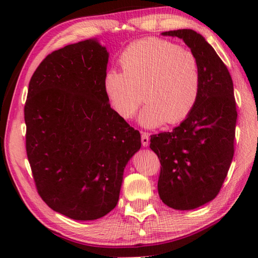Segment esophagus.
<instances>
[{"instance_id":"esophagus-1","label":"esophagus","mask_w":258,"mask_h":258,"mask_svg":"<svg viewBox=\"0 0 258 258\" xmlns=\"http://www.w3.org/2000/svg\"><path fill=\"white\" fill-rule=\"evenodd\" d=\"M141 140H142V146L143 147L146 148V147L149 146V133L143 132L141 134Z\"/></svg>"}]
</instances>
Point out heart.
Masks as SVG:
<instances>
[{"label":"heart","mask_w":258,"mask_h":258,"mask_svg":"<svg viewBox=\"0 0 258 258\" xmlns=\"http://www.w3.org/2000/svg\"><path fill=\"white\" fill-rule=\"evenodd\" d=\"M123 71L110 69L103 90L112 108L124 119L139 116L143 127L152 128L166 120L176 124L194 110L202 91V69L197 56L175 43L148 37L133 42L119 56Z\"/></svg>","instance_id":"obj_1"}]
</instances>
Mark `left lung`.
Listing matches in <instances>:
<instances>
[{
	"instance_id": "1",
	"label": "left lung",
	"mask_w": 258,
	"mask_h": 258,
	"mask_svg": "<svg viewBox=\"0 0 258 258\" xmlns=\"http://www.w3.org/2000/svg\"><path fill=\"white\" fill-rule=\"evenodd\" d=\"M178 37L197 56L202 91L192 112L172 132L151 135L160 160L158 194L165 205L190 211L216 197L233 158L237 109L233 83L223 61L203 35L192 29L161 33Z\"/></svg>"
}]
</instances>
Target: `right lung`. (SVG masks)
Listing matches in <instances>:
<instances>
[{"label": "right lung", "mask_w": 258, "mask_h": 258, "mask_svg": "<svg viewBox=\"0 0 258 258\" xmlns=\"http://www.w3.org/2000/svg\"><path fill=\"white\" fill-rule=\"evenodd\" d=\"M109 52L98 38L52 52L33 74L25 104L26 150L41 198L76 221L116 207L139 131L103 90Z\"/></svg>", "instance_id": "add662e5"}]
</instances>
